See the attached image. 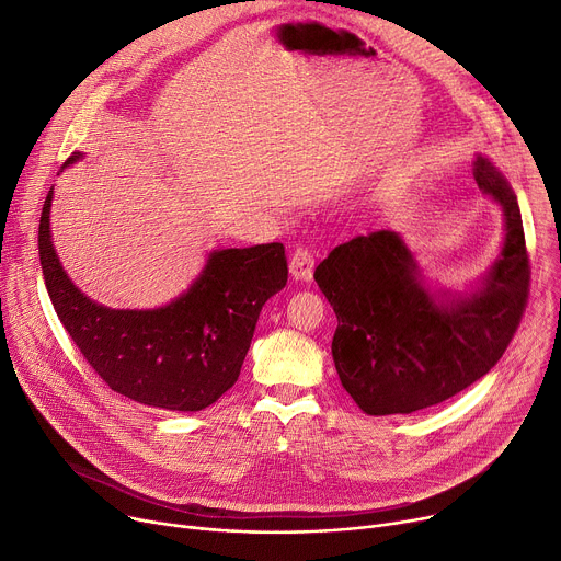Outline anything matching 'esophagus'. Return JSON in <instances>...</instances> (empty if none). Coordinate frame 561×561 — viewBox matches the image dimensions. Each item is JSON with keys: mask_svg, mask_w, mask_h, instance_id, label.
Wrapping results in <instances>:
<instances>
[{"mask_svg": "<svg viewBox=\"0 0 561 561\" xmlns=\"http://www.w3.org/2000/svg\"><path fill=\"white\" fill-rule=\"evenodd\" d=\"M313 265H316V256L309 248H296V252L290 254V275L296 279H311L313 275Z\"/></svg>", "mask_w": 561, "mask_h": 561, "instance_id": "obj_1", "label": "esophagus"}]
</instances>
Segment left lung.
I'll return each instance as SVG.
<instances>
[{"label":"left lung","instance_id":"obj_1","mask_svg":"<svg viewBox=\"0 0 561 561\" xmlns=\"http://www.w3.org/2000/svg\"><path fill=\"white\" fill-rule=\"evenodd\" d=\"M476 182L505 211V248L470 300L436 305L396 231L336 245L313 273L339 328L332 357L343 389L370 416L411 414L484 377L512 343L529 296V254L516 195L478 157Z\"/></svg>","mask_w":561,"mask_h":561}]
</instances>
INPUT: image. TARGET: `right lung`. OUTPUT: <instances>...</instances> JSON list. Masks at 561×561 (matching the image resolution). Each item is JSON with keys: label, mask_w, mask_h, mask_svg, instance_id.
<instances>
[{"label": "right lung", "mask_w": 561, "mask_h": 561, "mask_svg": "<svg viewBox=\"0 0 561 561\" xmlns=\"http://www.w3.org/2000/svg\"><path fill=\"white\" fill-rule=\"evenodd\" d=\"M77 159L79 152L64 168ZM49 206L51 191L38 227L45 286L58 320L111 391L147 407L199 411L233 387L261 307L286 286L282 243L214 252L188 293L168 307L106 309L79 293L58 263Z\"/></svg>", "instance_id": "right-lung-1"}]
</instances>
